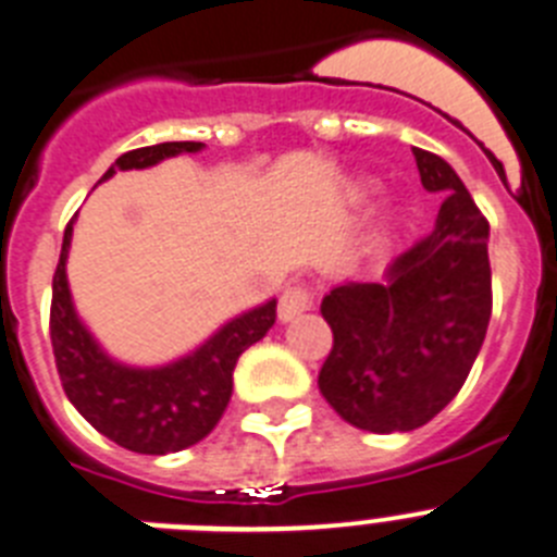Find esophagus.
Here are the masks:
<instances>
[{
    "mask_svg": "<svg viewBox=\"0 0 557 557\" xmlns=\"http://www.w3.org/2000/svg\"><path fill=\"white\" fill-rule=\"evenodd\" d=\"M309 307H312V289L307 284H289L278 298V321H295Z\"/></svg>",
    "mask_w": 557,
    "mask_h": 557,
    "instance_id": "34e87169",
    "label": "esophagus"
}]
</instances>
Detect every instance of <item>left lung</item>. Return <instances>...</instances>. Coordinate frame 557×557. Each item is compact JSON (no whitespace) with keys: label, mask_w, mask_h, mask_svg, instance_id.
I'll use <instances>...</instances> for the list:
<instances>
[{"label":"left lung","mask_w":557,"mask_h":557,"mask_svg":"<svg viewBox=\"0 0 557 557\" xmlns=\"http://www.w3.org/2000/svg\"><path fill=\"white\" fill-rule=\"evenodd\" d=\"M412 156L424 189L444 198L432 234L382 284H339L321 304L334 346L318 387L343 421L379 435L418 430L449 405L494 307L488 220L441 156Z\"/></svg>","instance_id":"obj_1"}]
</instances>
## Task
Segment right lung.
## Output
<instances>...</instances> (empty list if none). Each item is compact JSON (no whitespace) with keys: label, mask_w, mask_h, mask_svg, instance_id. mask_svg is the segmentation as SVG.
<instances>
[{"label":"right lung","mask_w":557,"mask_h":557,"mask_svg":"<svg viewBox=\"0 0 557 557\" xmlns=\"http://www.w3.org/2000/svg\"><path fill=\"white\" fill-rule=\"evenodd\" d=\"M203 150V141H164L139 147L113 161L100 181L116 170H145L178 152ZM72 223L63 231V248L52 275L49 337L58 376L69 401L88 424L111 437L122 449L139 455H166L203 441L234 391V368L239 354L262 339L275 323V301L262 304L225 323L198 351L164 368H127L108 357L88 334L72 307L66 282V256L72 245Z\"/></svg>","instance_id":"add662e5"}]
</instances>
